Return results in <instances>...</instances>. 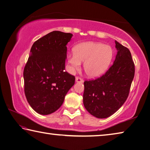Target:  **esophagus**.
<instances>
[{"instance_id": "1", "label": "esophagus", "mask_w": 150, "mask_h": 150, "mask_svg": "<svg viewBox=\"0 0 150 150\" xmlns=\"http://www.w3.org/2000/svg\"><path fill=\"white\" fill-rule=\"evenodd\" d=\"M75 81L77 83H83V79L81 77H77L75 78Z\"/></svg>"}]
</instances>
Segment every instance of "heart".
I'll use <instances>...</instances> for the list:
<instances>
[{
	"label": "heart",
	"instance_id": "heart-1",
	"mask_svg": "<svg viewBox=\"0 0 150 150\" xmlns=\"http://www.w3.org/2000/svg\"><path fill=\"white\" fill-rule=\"evenodd\" d=\"M113 51L108 45L100 42H85L76 45L73 54L67 55L71 72L80 69L84 62V70L88 77L96 78L105 73L110 65Z\"/></svg>",
	"mask_w": 150,
	"mask_h": 150
}]
</instances>
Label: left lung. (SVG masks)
<instances>
[{
  "label": "left lung",
  "instance_id": "8db88e82",
  "mask_svg": "<svg viewBox=\"0 0 150 150\" xmlns=\"http://www.w3.org/2000/svg\"><path fill=\"white\" fill-rule=\"evenodd\" d=\"M115 62L101 77L84 82L83 104L88 112L98 118L112 115L125 103L134 77L135 67L128 48L115 41Z\"/></svg>",
  "mask_w": 150,
  "mask_h": 150
}]
</instances>
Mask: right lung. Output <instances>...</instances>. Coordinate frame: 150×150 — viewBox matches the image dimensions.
<instances>
[{
  "label": "right lung",
  "mask_w": 150,
  "mask_h": 150,
  "mask_svg": "<svg viewBox=\"0 0 150 150\" xmlns=\"http://www.w3.org/2000/svg\"><path fill=\"white\" fill-rule=\"evenodd\" d=\"M73 34L53 31L35 41L24 69V93L30 106L47 115L59 108L75 78L66 72L67 45Z\"/></svg>",
  "instance_id": "1"
}]
</instances>
